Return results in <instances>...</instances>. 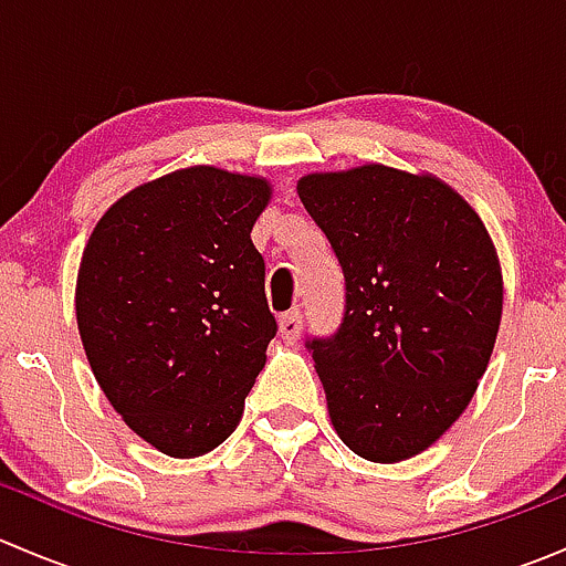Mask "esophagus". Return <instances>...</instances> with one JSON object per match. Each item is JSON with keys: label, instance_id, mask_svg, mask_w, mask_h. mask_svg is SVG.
<instances>
[{"label": "esophagus", "instance_id": "34e87169", "mask_svg": "<svg viewBox=\"0 0 566 566\" xmlns=\"http://www.w3.org/2000/svg\"><path fill=\"white\" fill-rule=\"evenodd\" d=\"M279 334H282L284 342H298V336H301L298 312H284V315L279 317Z\"/></svg>", "mask_w": 566, "mask_h": 566}]
</instances>
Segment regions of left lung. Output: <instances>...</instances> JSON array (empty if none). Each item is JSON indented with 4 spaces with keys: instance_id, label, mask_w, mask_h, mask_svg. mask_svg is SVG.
Wrapping results in <instances>:
<instances>
[{
    "instance_id": "1",
    "label": "left lung",
    "mask_w": 566,
    "mask_h": 566,
    "mask_svg": "<svg viewBox=\"0 0 566 566\" xmlns=\"http://www.w3.org/2000/svg\"><path fill=\"white\" fill-rule=\"evenodd\" d=\"M298 197L345 271V319L310 342L331 424L364 460L416 458L460 419L493 356L504 312L493 238L430 172H310Z\"/></svg>"
}]
</instances>
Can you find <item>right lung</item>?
<instances>
[{
	"label": "right lung",
	"instance_id": "add662e5",
	"mask_svg": "<svg viewBox=\"0 0 566 566\" xmlns=\"http://www.w3.org/2000/svg\"><path fill=\"white\" fill-rule=\"evenodd\" d=\"M271 180L197 167L130 188L101 216L76 276L90 369L125 424L169 458L241 424L276 319L251 230Z\"/></svg>",
	"mask_w": 566,
	"mask_h": 566
}]
</instances>
